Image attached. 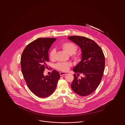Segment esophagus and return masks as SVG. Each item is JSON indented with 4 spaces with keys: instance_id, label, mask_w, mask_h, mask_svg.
<instances>
[{
    "instance_id": "esophagus-1",
    "label": "esophagus",
    "mask_w": 125,
    "mask_h": 125,
    "mask_svg": "<svg viewBox=\"0 0 125 125\" xmlns=\"http://www.w3.org/2000/svg\"><path fill=\"white\" fill-rule=\"evenodd\" d=\"M66 73H64V72H60V76H63V75H65Z\"/></svg>"
}]
</instances>
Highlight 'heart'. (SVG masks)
Masks as SVG:
<instances>
[{
	"mask_svg": "<svg viewBox=\"0 0 125 125\" xmlns=\"http://www.w3.org/2000/svg\"><path fill=\"white\" fill-rule=\"evenodd\" d=\"M60 48L65 52L69 55H70L72 59L74 62H77L80 59L81 56L80 54L76 52L77 50V47L74 43L70 42H63L60 46ZM55 51L52 50L50 51L49 53V58L51 60L54 61L55 60ZM71 64L69 62H63L58 63L55 67L58 70L60 71H67Z\"/></svg>",
	"mask_w": 125,
	"mask_h": 125,
	"instance_id": "b5f03b06",
	"label": "heart"
}]
</instances>
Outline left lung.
Returning <instances> with one entry per match:
<instances>
[{
	"label": "left lung",
	"instance_id": "left-lung-1",
	"mask_svg": "<svg viewBox=\"0 0 125 125\" xmlns=\"http://www.w3.org/2000/svg\"><path fill=\"white\" fill-rule=\"evenodd\" d=\"M68 39L82 49V60L73 71L74 79L71 86L73 91L83 96L92 93L101 82L105 67V58L101 47L93 40L81 36H70ZM83 76L78 78L79 74Z\"/></svg>",
	"mask_w": 125,
	"mask_h": 125
}]
</instances>
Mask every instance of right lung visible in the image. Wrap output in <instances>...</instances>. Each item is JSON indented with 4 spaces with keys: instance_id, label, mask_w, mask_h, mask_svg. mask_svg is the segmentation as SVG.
<instances>
[{
    "instance_id": "1",
    "label": "right lung",
    "mask_w": 125,
    "mask_h": 125,
    "mask_svg": "<svg viewBox=\"0 0 125 125\" xmlns=\"http://www.w3.org/2000/svg\"><path fill=\"white\" fill-rule=\"evenodd\" d=\"M56 39L38 38L27 45L21 56V65L24 80L30 90L39 97L52 95L60 78L59 73L55 70L50 75H43L49 62V50Z\"/></svg>"
}]
</instances>
